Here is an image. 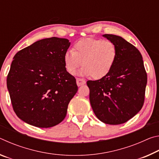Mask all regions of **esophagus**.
Here are the masks:
<instances>
[{
  "label": "esophagus",
  "instance_id": "obj_1",
  "mask_svg": "<svg viewBox=\"0 0 159 159\" xmlns=\"http://www.w3.org/2000/svg\"><path fill=\"white\" fill-rule=\"evenodd\" d=\"M76 83L78 86H81L83 85H84L85 83V80L81 79H76Z\"/></svg>",
  "mask_w": 159,
  "mask_h": 159
}]
</instances>
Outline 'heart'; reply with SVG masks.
Returning a JSON list of instances; mask_svg holds the SVG:
<instances>
[{"label": "heart", "mask_w": 159, "mask_h": 159, "mask_svg": "<svg viewBox=\"0 0 159 159\" xmlns=\"http://www.w3.org/2000/svg\"><path fill=\"white\" fill-rule=\"evenodd\" d=\"M117 54V48L111 41L88 38L76 42L73 50L64 53V63L69 74H74L82 64L80 75L101 79L111 71Z\"/></svg>", "instance_id": "b5f03b06"}]
</instances>
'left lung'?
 <instances>
[{
    "label": "left lung",
    "mask_w": 159,
    "mask_h": 159,
    "mask_svg": "<svg viewBox=\"0 0 159 159\" xmlns=\"http://www.w3.org/2000/svg\"><path fill=\"white\" fill-rule=\"evenodd\" d=\"M117 48L111 71L97 80H88L90 102L99 120L106 124L127 122L140 111L144 102L147 75L141 53L122 37L104 34Z\"/></svg>",
    "instance_id": "8db88e82"
}]
</instances>
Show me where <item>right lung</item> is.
Wrapping results in <instances>:
<instances>
[{"label":"right lung","mask_w":159,"mask_h":159,"mask_svg":"<svg viewBox=\"0 0 159 159\" xmlns=\"http://www.w3.org/2000/svg\"><path fill=\"white\" fill-rule=\"evenodd\" d=\"M68 39L48 38L19 51L13 57L7 87L16 115L39 128H50L64 119L78 86L66 71L64 55Z\"/></svg>","instance_id":"add662e5"}]
</instances>
